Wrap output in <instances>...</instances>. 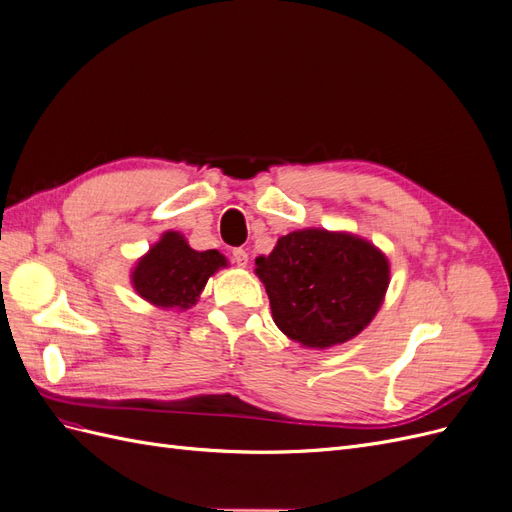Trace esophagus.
<instances>
[{
	"label": "esophagus",
	"mask_w": 512,
	"mask_h": 512,
	"mask_svg": "<svg viewBox=\"0 0 512 512\" xmlns=\"http://www.w3.org/2000/svg\"><path fill=\"white\" fill-rule=\"evenodd\" d=\"M232 262H235L237 267L245 269L247 262H250V254H247L245 250H241V247H237V250H232Z\"/></svg>",
	"instance_id": "esophagus-1"
}]
</instances>
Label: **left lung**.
Segmentation results:
<instances>
[{"label":"left lung","mask_w":512,"mask_h":512,"mask_svg":"<svg viewBox=\"0 0 512 512\" xmlns=\"http://www.w3.org/2000/svg\"><path fill=\"white\" fill-rule=\"evenodd\" d=\"M273 322L305 348L350 342L374 320L391 282L382 250L346 230L303 228L280 237L256 258Z\"/></svg>","instance_id":"1"}]
</instances>
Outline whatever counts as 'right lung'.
I'll return each mask as SVG.
<instances>
[{
    "instance_id": "right-lung-1",
    "label": "right lung",
    "mask_w": 512,
    "mask_h": 512,
    "mask_svg": "<svg viewBox=\"0 0 512 512\" xmlns=\"http://www.w3.org/2000/svg\"><path fill=\"white\" fill-rule=\"evenodd\" d=\"M228 267V260L218 250L196 252L177 230H166L136 260L130 284L138 297L158 309L183 312L190 309L205 290L209 277Z\"/></svg>"
}]
</instances>
